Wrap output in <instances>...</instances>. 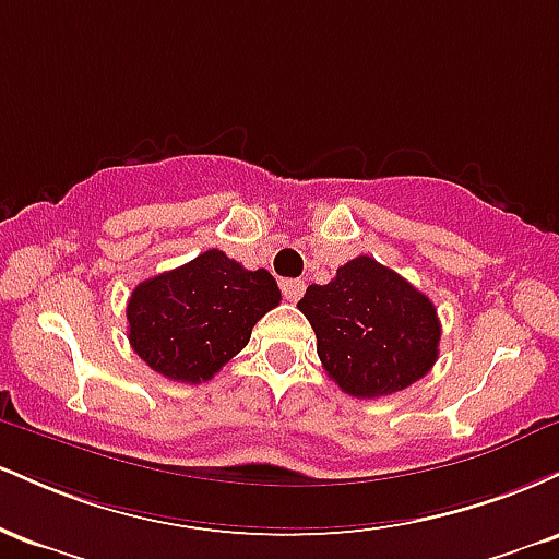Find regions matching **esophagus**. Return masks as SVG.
<instances>
[{"mask_svg":"<svg viewBox=\"0 0 559 559\" xmlns=\"http://www.w3.org/2000/svg\"><path fill=\"white\" fill-rule=\"evenodd\" d=\"M281 292H284V297L288 301H297L301 294H305V281H284V284H281Z\"/></svg>","mask_w":559,"mask_h":559,"instance_id":"1","label":"esophagus"}]
</instances>
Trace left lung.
<instances>
[{
	"mask_svg": "<svg viewBox=\"0 0 559 559\" xmlns=\"http://www.w3.org/2000/svg\"><path fill=\"white\" fill-rule=\"evenodd\" d=\"M297 307L316 331L325 373L357 400L413 386L439 357L433 301L368 254L338 267L331 284L307 286Z\"/></svg>",
	"mask_w": 559,
	"mask_h": 559,
	"instance_id": "obj_1",
	"label": "left lung"
}]
</instances>
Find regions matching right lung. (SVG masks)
Returning <instances> with one entry per match:
<instances>
[{"label": "right lung", "instance_id": "right-lung-1", "mask_svg": "<svg viewBox=\"0 0 559 559\" xmlns=\"http://www.w3.org/2000/svg\"><path fill=\"white\" fill-rule=\"evenodd\" d=\"M278 301V284L265 267L247 271L221 249H207L133 288L128 342L159 376L202 383L239 355L254 323Z\"/></svg>", "mask_w": 559, "mask_h": 559}]
</instances>
